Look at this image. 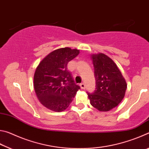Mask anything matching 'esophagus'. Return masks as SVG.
<instances>
[{"instance_id":"esophagus-1","label":"esophagus","mask_w":149,"mask_h":149,"mask_svg":"<svg viewBox=\"0 0 149 149\" xmlns=\"http://www.w3.org/2000/svg\"><path fill=\"white\" fill-rule=\"evenodd\" d=\"M80 87L82 89H85V85L84 83H81V84H80Z\"/></svg>"}]
</instances>
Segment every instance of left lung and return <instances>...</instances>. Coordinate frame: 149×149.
<instances>
[{
	"instance_id": "obj_1",
	"label": "left lung",
	"mask_w": 149,
	"mask_h": 149,
	"mask_svg": "<svg viewBox=\"0 0 149 149\" xmlns=\"http://www.w3.org/2000/svg\"><path fill=\"white\" fill-rule=\"evenodd\" d=\"M96 80V90L87 93L90 103L101 112L117 107L123 100L127 84L113 60L102 53L91 56Z\"/></svg>"
}]
</instances>
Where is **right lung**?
<instances>
[{"instance_id":"obj_1","label":"right lung","mask_w":149,"mask_h":149,"mask_svg":"<svg viewBox=\"0 0 149 149\" xmlns=\"http://www.w3.org/2000/svg\"><path fill=\"white\" fill-rule=\"evenodd\" d=\"M79 50L69 47L55 50L45 57L35 70L33 84L40 102L50 110L62 112L69 107L80 89L67 69Z\"/></svg>"}]
</instances>
